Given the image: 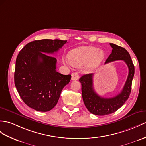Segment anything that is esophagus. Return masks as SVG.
Returning a JSON list of instances; mask_svg holds the SVG:
<instances>
[{"label": "esophagus", "mask_w": 146, "mask_h": 146, "mask_svg": "<svg viewBox=\"0 0 146 146\" xmlns=\"http://www.w3.org/2000/svg\"><path fill=\"white\" fill-rule=\"evenodd\" d=\"M79 74H78L77 72H73L72 74V80H77L79 79Z\"/></svg>", "instance_id": "esophagus-1"}]
</instances>
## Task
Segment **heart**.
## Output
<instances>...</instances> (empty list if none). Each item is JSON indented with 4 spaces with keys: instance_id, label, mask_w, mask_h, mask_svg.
Masks as SVG:
<instances>
[{
    "instance_id": "1",
    "label": "heart",
    "mask_w": 146,
    "mask_h": 146,
    "mask_svg": "<svg viewBox=\"0 0 146 146\" xmlns=\"http://www.w3.org/2000/svg\"><path fill=\"white\" fill-rule=\"evenodd\" d=\"M104 58V54L100 49L92 46H83L71 51L69 59H64V63L66 65H73L76 67L86 65L88 72H93L100 65Z\"/></svg>"
}]
</instances>
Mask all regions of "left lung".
Instances as JSON below:
<instances>
[{
  "label": "left lung",
  "mask_w": 146,
  "mask_h": 146,
  "mask_svg": "<svg viewBox=\"0 0 146 146\" xmlns=\"http://www.w3.org/2000/svg\"><path fill=\"white\" fill-rule=\"evenodd\" d=\"M112 52L106 60L105 64L123 60L128 67L129 74L121 92L112 98H104L99 96L93 87V74H85L79 79L82 84V92L84 104L91 113L98 116L111 114L117 111L128 99L134 75V66L131 56L126 49L113 43H110Z\"/></svg>",
  "instance_id": "obj_1"
}]
</instances>
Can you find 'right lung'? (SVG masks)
I'll use <instances>...</instances> for the list:
<instances>
[{
    "label": "right lung",
    "instance_id": "obj_1",
    "mask_svg": "<svg viewBox=\"0 0 146 146\" xmlns=\"http://www.w3.org/2000/svg\"><path fill=\"white\" fill-rule=\"evenodd\" d=\"M67 41L41 40L31 41L18 54L14 82L25 104L36 111L46 112L54 107L71 75L57 72V59L48 54L61 48Z\"/></svg>",
    "mask_w": 146,
    "mask_h": 146
}]
</instances>
